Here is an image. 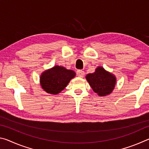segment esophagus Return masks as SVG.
I'll return each mask as SVG.
<instances>
[{"label":"esophagus","mask_w":149,"mask_h":149,"mask_svg":"<svg viewBox=\"0 0 149 149\" xmlns=\"http://www.w3.org/2000/svg\"><path fill=\"white\" fill-rule=\"evenodd\" d=\"M76 74L77 76H79L80 77H83L85 75V72L83 71V70H77V72H76Z\"/></svg>","instance_id":"1"}]
</instances>
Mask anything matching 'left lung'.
I'll return each mask as SVG.
<instances>
[{"instance_id":"obj_1","label":"left lung","mask_w":149,"mask_h":149,"mask_svg":"<svg viewBox=\"0 0 149 149\" xmlns=\"http://www.w3.org/2000/svg\"><path fill=\"white\" fill-rule=\"evenodd\" d=\"M86 79L93 90L99 96H106L114 89L116 77L102 67L97 68L95 72L87 75Z\"/></svg>"}]
</instances>
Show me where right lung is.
<instances>
[{
  "instance_id": "add662e5",
  "label": "right lung",
  "mask_w": 149,
  "mask_h": 149,
  "mask_svg": "<svg viewBox=\"0 0 149 149\" xmlns=\"http://www.w3.org/2000/svg\"><path fill=\"white\" fill-rule=\"evenodd\" d=\"M75 73L64 67L56 65L42 73L40 81L42 89L50 94L56 95L67 86Z\"/></svg>"
}]
</instances>
